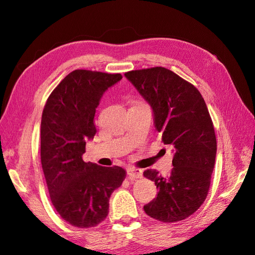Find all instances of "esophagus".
<instances>
[{
	"mask_svg": "<svg viewBox=\"0 0 255 255\" xmlns=\"http://www.w3.org/2000/svg\"><path fill=\"white\" fill-rule=\"evenodd\" d=\"M127 174L130 178H141L142 176V172L140 169L135 168V167H130L127 169Z\"/></svg>",
	"mask_w": 255,
	"mask_h": 255,
	"instance_id": "1",
	"label": "esophagus"
}]
</instances>
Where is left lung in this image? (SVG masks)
Returning <instances> with one entry per match:
<instances>
[{"label": "left lung", "mask_w": 255, "mask_h": 255, "mask_svg": "<svg viewBox=\"0 0 255 255\" xmlns=\"http://www.w3.org/2000/svg\"><path fill=\"white\" fill-rule=\"evenodd\" d=\"M125 76L151 106L156 129L175 151L167 177L156 169L143 172L158 188L143 211L165 223L183 221L204 203L215 165L216 137L205 101L196 87L163 67Z\"/></svg>", "instance_id": "8db88e82"}]
</instances>
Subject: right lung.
I'll list each match as a JSON object with an SVG mask.
<instances>
[{"instance_id":"obj_1","label":"right lung","mask_w":255,"mask_h":255,"mask_svg":"<svg viewBox=\"0 0 255 255\" xmlns=\"http://www.w3.org/2000/svg\"><path fill=\"white\" fill-rule=\"evenodd\" d=\"M120 73L78 69L54 88L41 119V164L51 202L59 215L76 228L89 229L108 215L109 198L123 184L119 166L86 163V140L96 135V109Z\"/></svg>"}]
</instances>
